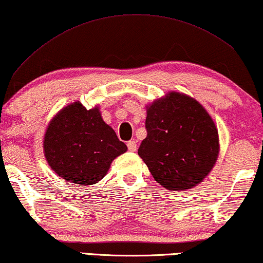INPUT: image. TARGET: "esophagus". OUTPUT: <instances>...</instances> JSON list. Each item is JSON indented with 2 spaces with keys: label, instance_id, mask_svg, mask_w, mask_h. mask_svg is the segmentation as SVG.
Returning a JSON list of instances; mask_svg holds the SVG:
<instances>
[{
  "label": "esophagus",
  "instance_id": "obj_1",
  "mask_svg": "<svg viewBox=\"0 0 263 263\" xmlns=\"http://www.w3.org/2000/svg\"><path fill=\"white\" fill-rule=\"evenodd\" d=\"M127 147L130 152H135L136 151V141L135 140H130L127 142Z\"/></svg>",
  "mask_w": 263,
  "mask_h": 263
}]
</instances>
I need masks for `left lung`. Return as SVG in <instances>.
Here are the masks:
<instances>
[{
    "label": "left lung",
    "instance_id": "left-lung-1",
    "mask_svg": "<svg viewBox=\"0 0 263 263\" xmlns=\"http://www.w3.org/2000/svg\"><path fill=\"white\" fill-rule=\"evenodd\" d=\"M147 137L137 154L168 191L195 187L219 155V133L207 110L181 92H168L147 107Z\"/></svg>",
    "mask_w": 263,
    "mask_h": 263
}]
</instances>
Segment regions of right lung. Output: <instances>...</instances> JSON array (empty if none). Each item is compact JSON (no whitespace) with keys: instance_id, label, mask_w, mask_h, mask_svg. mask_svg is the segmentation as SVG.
<instances>
[{"instance_id":"obj_1","label":"right lung","mask_w":263,"mask_h":263,"mask_svg":"<svg viewBox=\"0 0 263 263\" xmlns=\"http://www.w3.org/2000/svg\"><path fill=\"white\" fill-rule=\"evenodd\" d=\"M43 151L60 177L76 185H89L106 176L112 160L127 152V145L102 120L99 107L87 110L78 101L50 121Z\"/></svg>"}]
</instances>
